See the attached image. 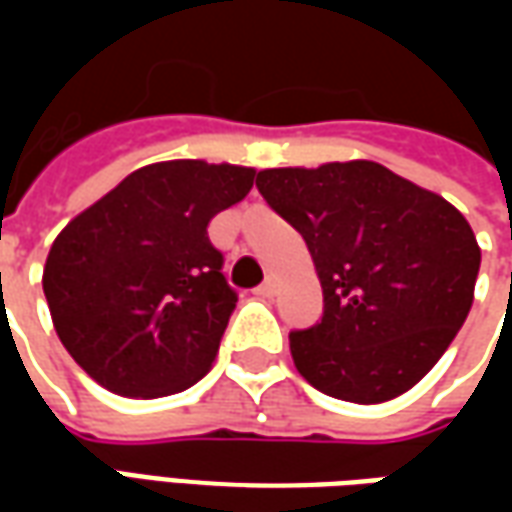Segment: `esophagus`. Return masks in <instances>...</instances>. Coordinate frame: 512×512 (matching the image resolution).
Wrapping results in <instances>:
<instances>
[{
    "instance_id": "esophagus-1",
    "label": "esophagus",
    "mask_w": 512,
    "mask_h": 512,
    "mask_svg": "<svg viewBox=\"0 0 512 512\" xmlns=\"http://www.w3.org/2000/svg\"><path fill=\"white\" fill-rule=\"evenodd\" d=\"M257 293H260V296H263V299H271V296H274V293H277V279H274V277H268L266 282H263V285H260V288H257Z\"/></svg>"
}]
</instances>
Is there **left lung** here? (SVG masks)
I'll return each mask as SVG.
<instances>
[{
	"label": "left lung",
	"mask_w": 512,
	"mask_h": 512,
	"mask_svg": "<svg viewBox=\"0 0 512 512\" xmlns=\"http://www.w3.org/2000/svg\"><path fill=\"white\" fill-rule=\"evenodd\" d=\"M257 189L321 279V323L290 334L304 381L359 406L419 384L472 310L480 246L463 213L365 158L260 169Z\"/></svg>",
	"instance_id": "1"
}]
</instances>
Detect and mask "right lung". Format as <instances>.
I'll list each match as a JSON object with an SVG mask.
<instances>
[{
	"label": "right lung",
	"mask_w": 512,
	"mask_h": 512,
	"mask_svg": "<svg viewBox=\"0 0 512 512\" xmlns=\"http://www.w3.org/2000/svg\"><path fill=\"white\" fill-rule=\"evenodd\" d=\"M255 175L202 158L156 161L62 227L43 293L57 337L95 384L153 400L211 370L238 296L208 224L244 200Z\"/></svg>",
	"instance_id": "1"
}]
</instances>
